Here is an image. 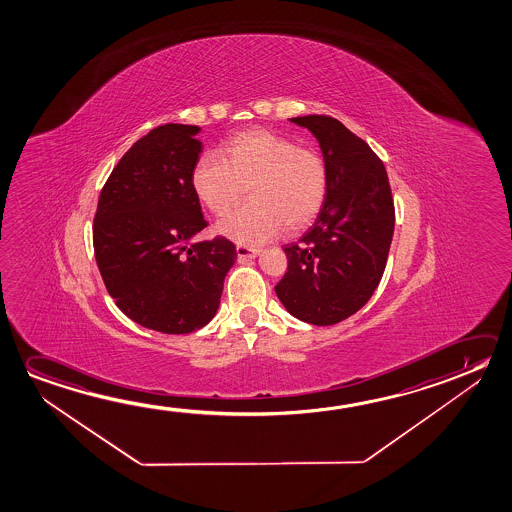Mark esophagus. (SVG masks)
I'll return each instance as SVG.
<instances>
[{"instance_id": "1", "label": "esophagus", "mask_w": 512, "mask_h": 512, "mask_svg": "<svg viewBox=\"0 0 512 512\" xmlns=\"http://www.w3.org/2000/svg\"><path fill=\"white\" fill-rule=\"evenodd\" d=\"M236 254H238L240 260H251V258H256L260 254V249L247 247V245H236Z\"/></svg>"}]
</instances>
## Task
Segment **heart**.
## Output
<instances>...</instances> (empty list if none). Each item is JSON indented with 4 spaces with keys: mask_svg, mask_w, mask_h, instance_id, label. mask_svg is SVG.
Returning <instances> with one entry per match:
<instances>
[{
    "mask_svg": "<svg viewBox=\"0 0 512 512\" xmlns=\"http://www.w3.org/2000/svg\"><path fill=\"white\" fill-rule=\"evenodd\" d=\"M190 183L215 217L228 215L247 187L251 203L217 229L240 244H261L283 226L295 233L317 219L329 190V169L315 147H301L274 131L247 130L229 137L219 155L199 156Z\"/></svg>",
    "mask_w": 512,
    "mask_h": 512,
    "instance_id": "b5f03b06",
    "label": "heart"
}]
</instances>
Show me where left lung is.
I'll return each instance as SVG.
<instances>
[{
	"instance_id": "8db88e82",
	"label": "left lung",
	"mask_w": 512,
	"mask_h": 512,
	"mask_svg": "<svg viewBox=\"0 0 512 512\" xmlns=\"http://www.w3.org/2000/svg\"><path fill=\"white\" fill-rule=\"evenodd\" d=\"M290 121L317 138L329 190L315 224L297 244L284 245L288 270L276 293L302 322L338 324L363 308L381 283L395 228L390 181L365 140L340 121L329 115Z\"/></svg>"
}]
</instances>
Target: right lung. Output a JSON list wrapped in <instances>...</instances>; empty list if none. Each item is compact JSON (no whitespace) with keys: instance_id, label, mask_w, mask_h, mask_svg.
I'll list each match as a JSON object with an SVG mask.
<instances>
[{"instance_id":"add662e5","label":"right lung","mask_w":512,"mask_h":512,"mask_svg":"<svg viewBox=\"0 0 512 512\" xmlns=\"http://www.w3.org/2000/svg\"><path fill=\"white\" fill-rule=\"evenodd\" d=\"M199 131L163 124L137 140L106 181L94 217L106 290L126 317L158 333L208 324L236 260L235 244L224 236L194 242L208 226L190 183L203 151Z\"/></svg>"}]
</instances>
